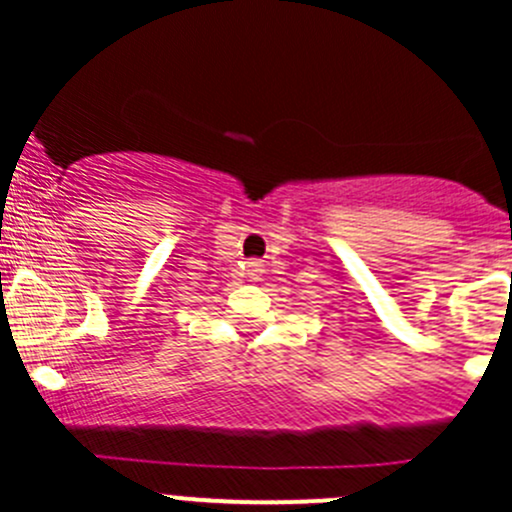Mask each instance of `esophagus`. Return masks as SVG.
Instances as JSON below:
<instances>
[{"label":"esophagus","mask_w":512,"mask_h":512,"mask_svg":"<svg viewBox=\"0 0 512 512\" xmlns=\"http://www.w3.org/2000/svg\"><path fill=\"white\" fill-rule=\"evenodd\" d=\"M247 267H250V275L252 277H257V275H260V265H257V262H247Z\"/></svg>","instance_id":"esophagus-1"}]
</instances>
